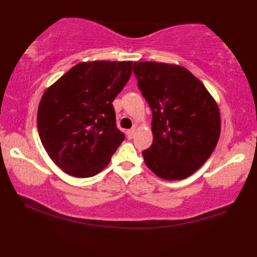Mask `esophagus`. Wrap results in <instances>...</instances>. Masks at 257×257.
<instances>
[{"label": "esophagus", "mask_w": 257, "mask_h": 257, "mask_svg": "<svg viewBox=\"0 0 257 257\" xmlns=\"http://www.w3.org/2000/svg\"><path fill=\"white\" fill-rule=\"evenodd\" d=\"M134 134H135V129H129V131H126V137H128V139L134 138Z\"/></svg>", "instance_id": "34e87169"}]
</instances>
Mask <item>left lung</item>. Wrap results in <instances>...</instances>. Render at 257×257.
<instances>
[{
	"label": "left lung",
	"mask_w": 257,
	"mask_h": 257,
	"mask_svg": "<svg viewBox=\"0 0 257 257\" xmlns=\"http://www.w3.org/2000/svg\"><path fill=\"white\" fill-rule=\"evenodd\" d=\"M138 87L152 111L151 147L146 166L164 180H182L198 170L216 147L221 132L215 99L180 65L134 63Z\"/></svg>",
	"instance_id": "left-lung-1"
}]
</instances>
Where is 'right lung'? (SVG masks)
<instances>
[{
	"mask_svg": "<svg viewBox=\"0 0 257 257\" xmlns=\"http://www.w3.org/2000/svg\"><path fill=\"white\" fill-rule=\"evenodd\" d=\"M132 64L83 61L43 93L38 135L52 161L69 175H96L124 140L112 102L131 78Z\"/></svg>",
	"mask_w": 257,
	"mask_h": 257,
	"instance_id": "right-lung-1",
	"label": "right lung"
}]
</instances>
